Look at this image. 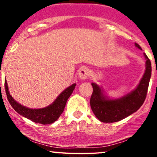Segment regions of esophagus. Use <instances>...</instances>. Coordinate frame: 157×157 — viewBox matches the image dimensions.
<instances>
[{"mask_svg": "<svg viewBox=\"0 0 157 157\" xmlns=\"http://www.w3.org/2000/svg\"><path fill=\"white\" fill-rule=\"evenodd\" d=\"M79 77L81 80H86L89 77L90 71L87 68H81L79 71Z\"/></svg>", "mask_w": 157, "mask_h": 157, "instance_id": "obj_1", "label": "esophagus"}]
</instances>
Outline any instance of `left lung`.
<instances>
[{
    "instance_id": "obj_1",
    "label": "left lung",
    "mask_w": 157,
    "mask_h": 157,
    "mask_svg": "<svg viewBox=\"0 0 157 157\" xmlns=\"http://www.w3.org/2000/svg\"><path fill=\"white\" fill-rule=\"evenodd\" d=\"M135 46L142 49L140 45ZM145 71L137 87L131 93L118 99L108 98L101 87L92 82L93 93L90 99V105L95 116L102 122H115L123 120L136 112L142 105L147 92L151 77V63L145 54Z\"/></svg>"
}]
</instances>
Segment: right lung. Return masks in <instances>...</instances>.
Instances as JSON below:
<instances>
[{
  "mask_svg": "<svg viewBox=\"0 0 157 157\" xmlns=\"http://www.w3.org/2000/svg\"><path fill=\"white\" fill-rule=\"evenodd\" d=\"M4 86L7 99H8L10 105L19 114L22 115L24 117L35 122H37V123L48 125V124L55 122L57 119L60 117L61 113H63L65 109L68 99L71 96L75 86H76V83L72 84L67 89H65L51 105L46 108L38 109H29V108H26L19 104L18 102L14 100L13 97L11 96L10 92H9L6 80H5Z\"/></svg>",
  "mask_w": 157,
  "mask_h": 157,
  "instance_id": "obj_1",
  "label": "right lung"
}]
</instances>
